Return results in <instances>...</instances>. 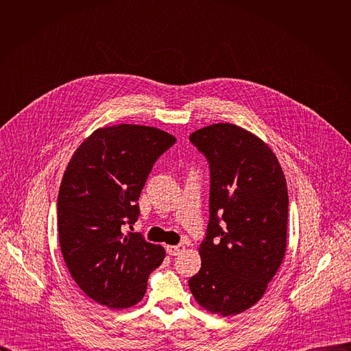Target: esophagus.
<instances>
[{"label":"esophagus","mask_w":351,"mask_h":351,"mask_svg":"<svg viewBox=\"0 0 351 351\" xmlns=\"http://www.w3.org/2000/svg\"><path fill=\"white\" fill-rule=\"evenodd\" d=\"M184 245L183 244H178V245H167V253L169 256H179L183 253Z\"/></svg>","instance_id":"34e87169"}]
</instances>
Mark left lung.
<instances>
[{
	"mask_svg": "<svg viewBox=\"0 0 351 351\" xmlns=\"http://www.w3.org/2000/svg\"><path fill=\"white\" fill-rule=\"evenodd\" d=\"M190 141L208 161L210 221L189 287L210 313L236 315L258 302L282 264L286 179L272 149L236 125L203 128Z\"/></svg>",
	"mask_w": 351,
	"mask_h": 351,
	"instance_id": "left-lung-1",
	"label": "left lung"
}]
</instances>
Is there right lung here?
<instances>
[{"instance_id": "right-lung-1", "label": "right lung", "mask_w": 351, "mask_h": 351, "mask_svg": "<svg viewBox=\"0 0 351 351\" xmlns=\"http://www.w3.org/2000/svg\"><path fill=\"white\" fill-rule=\"evenodd\" d=\"M175 141L157 128H101L66 167L57 202L61 252L77 286L98 304L119 310L138 303L165 258L161 245L123 228L137 221L145 180Z\"/></svg>"}]
</instances>
